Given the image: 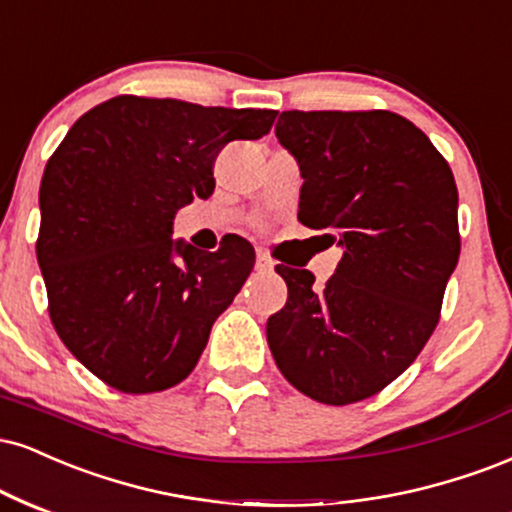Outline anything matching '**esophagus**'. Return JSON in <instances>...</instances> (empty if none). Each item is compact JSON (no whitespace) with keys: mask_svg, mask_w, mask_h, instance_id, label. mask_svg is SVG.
Returning <instances> with one entry per match:
<instances>
[{"mask_svg":"<svg viewBox=\"0 0 512 512\" xmlns=\"http://www.w3.org/2000/svg\"><path fill=\"white\" fill-rule=\"evenodd\" d=\"M255 267L260 269V272H272V269H274V260L267 255V252H257Z\"/></svg>","mask_w":512,"mask_h":512,"instance_id":"esophagus-1","label":"esophagus"}]
</instances>
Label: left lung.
Here are the masks:
<instances>
[{"label":"left lung","instance_id":"obj_1","mask_svg":"<svg viewBox=\"0 0 512 512\" xmlns=\"http://www.w3.org/2000/svg\"><path fill=\"white\" fill-rule=\"evenodd\" d=\"M276 138L298 159L300 224L341 245L336 274L276 272L288 286L269 317L276 367L326 405L365 400L420 355L460 255L451 166L415 123L372 112H283Z\"/></svg>","mask_w":512,"mask_h":512}]
</instances>
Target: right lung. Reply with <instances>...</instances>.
Here are the masks:
<instances>
[{"instance_id":"right-lung-1","label":"right lung","mask_w":512,"mask_h":512,"mask_svg":"<svg viewBox=\"0 0 512 512\" xmlns=\"http://www.w3.org/2000/svg\"><path fill=\"white\" fill-rule=\"evenodd\" d=\"M276 114L119 95L80 116L49 157L35 245L49 319L112 389L157 393L195 369L255 250L238 236L197 250L174 243L171 226L214 193L224 145L262 138Z\"/></svg>"}]
</instances>
